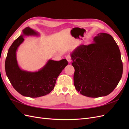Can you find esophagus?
Masks as SVG:
<instances>
[{
    "instance_id": "1",
    "label": "esophagus",
    "mask_w": 129,
    "mask_h": 129,
    "mask_svg": "<svg viewBox=\"0 0 129 129\" xmlns=\"http://www.w3.org/2000/svg\"><path fill=\"white\" fill-rule=\"evenodd\" d=\"M66 59H67V60L68 61L69 63H71L72 59H71V55H67V56H66Z\"/></svg>"
}]
</instances>
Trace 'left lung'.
<instances>
[{
	"instance_id": "obj_1",
	"label": "left lung",
	"mask_w": 129,
	"mask_h": 129,
	"mask_svg": "<svg viewBox=\"0 0 129 129\" xmlns=\"http://www.w3.org/2000/svg\"><path fill=\"white\" fill-rule=\"evenodd\" d=\"M71 56L75 69L74 85L82 95L92 98L107 96L122 78L120 52L110 34H98L92 44L77 46Z\"/></svg>"
}]
</instances>
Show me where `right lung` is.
Listing matches in <instances>:
<instances>
[{"label": "right lung", "mask_w": 129, "mask_h": 129, "mask_svg": "<svg viewBox=\"0 0 129 129\" xmlns=\"http://www.w3.org/2000/svg\"><path fill=\"white\" fill-rule=\"evenodd\" d=\"M40 34L27 27L14 40L7 52L5 60V71L13 88L24 96L39 97L48 94L55 86L57 77L68 64L67 60L59 61L48 60L39 71L29 72L20 68L17 59V51L24 41L25 37H38Z\"/></svg>", "instance_id": "obj_1"}]
</instances>
